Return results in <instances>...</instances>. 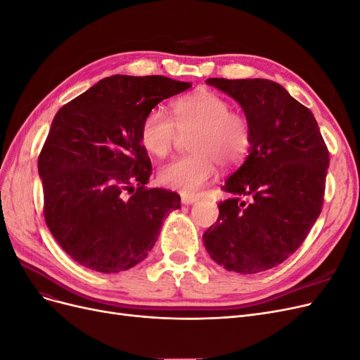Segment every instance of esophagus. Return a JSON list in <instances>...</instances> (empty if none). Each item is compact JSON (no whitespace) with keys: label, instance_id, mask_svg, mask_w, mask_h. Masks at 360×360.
Segmentation results:
<instances>
[{"label":"esophagus","instance_id":"obj_1","mask_svg":"<svg viewBox=\"0 0 360 360\" xmlns=\"http://www.w3.org/2000/svg\"><path fill=\"white\" fill-rule=\"evenodd\" d=\"M198 201V197H193V195H181V202L184 205H191Z\"/></svg>","mask_w":360,"mask_h":360}]
</instances>
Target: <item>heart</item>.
Returning a JSON list of instances; mask_svg holds the SVG:
<instances>
[{
	"label": "heart",
	"instance_id": "heart-1",
	"mask_svg": "<svg viewBox=\"0 0 360 360\" xmlns=\"http://www.w3.org/2000/svg\"><path fill=\"white\" fill-rule=\"evenodd\" d=\"M174 118L162 108L150 110L139 127V139L150 155L167 156L179 132H191L188 156L176 158L159 168L162 186L183 195L197 193L214 174V162L236 165L248 155L252 132L248 118L231 111V103L213 91H198L172 105Z\"/></svg>",
	"mask_w": 360,
	"mask_h": 360
}]
</instances>
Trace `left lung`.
I'll return each mask as SVG.
<instances>
[{"label":"left lung","mask_w":360,"mask_h":360,"mask_svg":"<svg viewBox=\"0 0 360 360\" xmlns=\"http://www.w3.org/2000/svg\"><path fill=\"white\" fill-rule=\"evenodd\" d=\"M205 82L242 106L252 141L224 184L233 197L217 204L204 246L224 269L258 274L285 261L309 234L321 213L329 151L312 112L282 85L259 78Z\"/></svg>","instance_id":"obj_1"}]
</instances>
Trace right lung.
I'll use <instances>...</instances> for the list:
<instances>
[{
	"label": "right lung",
	"instance_id": "right-lung-1",
	"mask_svg": "<svg viewBox=\"0 0 360 360\" xmlns=\"http://www.w3.org/2000/svg\"><path fill=\"white\" fill-rule=\"evenodd\" d=\"M191 86L159 75H112L53 117L39 156L45 221L76 263L118 274L155 246L180 197L146 186L151 162L139 127L159 102Z\"/></svg>",
	"mask_w": 360,
	"mask_h": 360
}]
</instances>
